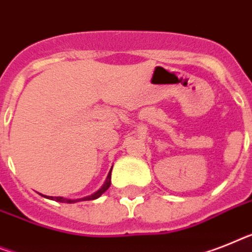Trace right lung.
Segmentation results:
<instances>
[{"label":"right lung","instance_id":"add662e5","mask_svg":"<svg viewBox=\"0 0 252 252\" xmlns=\"http://www.w3.org/2000/svg\"><path fill=\"white\" fill-rule=\"evenodd\" d=\"M111 174H112V170L109 171V174H108L107 179H105V182H104L103 186L97 189L96 192L93 193V194H90V196L82 197V198H76V199L64 198V197H49V196H43V194H41V196H43L45 198L53 199V201H56V202H62V203H76V202H80V201H91V199H96V198H99V197H100L108 188H109V186H111Z\"/></svg>","mask_w":252,"mask_h":252}]
</instances>
